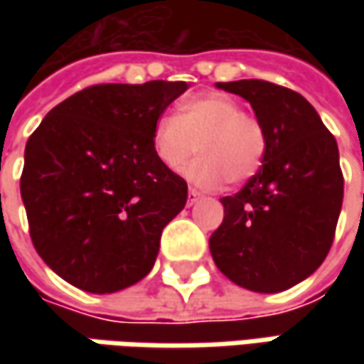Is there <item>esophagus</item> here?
<instances>
[{"mask_svg": "<svg viewBox=\"0 0 364 364\" xmlns=\"http://www.w3.org/2000/svg\"><path fill=\"white\" fill-rule=\"evenodd\" d=\"M198 198H200V192H198L196 188H190L188 190V200H186V203H188V206H192V204L196 203Z\"/></svg>", "mask_w": 364, "mask_h": 364, "instance_id": "1", "label": "esophagus"}]
</instances>
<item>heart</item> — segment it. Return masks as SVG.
Returning a JSON list of instances; mask_svg holds the SVG:
<instances>
[{
    "mask_svg": "<svg viewBox=\"0 0 364 364\" xmlns=\"http://www.w3.org/2000/svg\"><path fill=\"white\" fill-rule=\"evenodd\" d=\"M151 146L160 164L180 172L194 156L200 158L184 170V178L206 190L220 188L227 180L245 184L257 176L267 158V129L245 113L243 105L220 92L190 97L178 107V115H161L151 129Z\"/></svg>",
    "mask_w": 364,
    "mask_h": 364,
    "instance_id": "b5f03b06",
    "label": "heart"
}]
</instances>
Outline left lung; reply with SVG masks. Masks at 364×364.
<instances>
[{"label":"left lung","instance_id":"8db88e82","mask_svg":"<svg viewBox=\"0 0 364 364\" xmlns=\"http://www.w3.org/2000/svg\"><path fill=\"white\" fill-rule=\"evenodd\" d=\"M217 87L251 103L269 147L257 176L220 198L225 218L208 247L237 286L284 291L312 275L332 247L344 194L338 146L300 92L257 78Z\"/></svg>","mask_w":364,"mask_h":364}]
</instances>
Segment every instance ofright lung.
Masks as SVG:
<instances>
[{
    "mask_svg": "<svg viewBox=\"0 0 364 364\" xmlns=\"http://www.w3.org/2000/svg\"><path fill=\"white\" fill-rule=\"evenodd\" d=\"M186 89L184 80L92 85L30 135L20 178L30 237L68 284L111 294L154 267L188 186L156 158L151 129Z\"/></svg>",
    "mask_w": 364,
    "mask_h": 364,
    "instance_id": "right-lung-1",
    "label": "right lung"
}]
</instances>
